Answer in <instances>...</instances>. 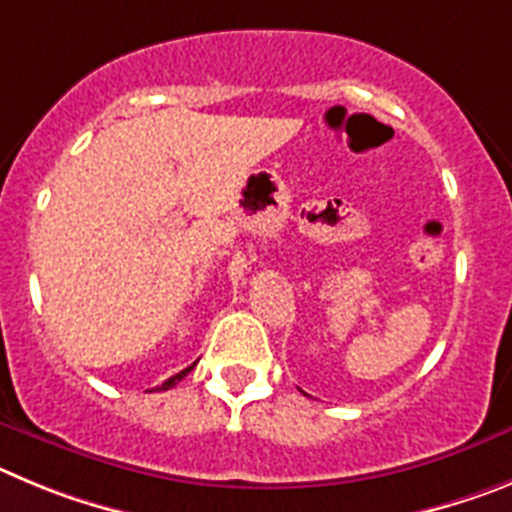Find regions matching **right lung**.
Here are the masks:
<instances>
[{
  "instance_id": "right-lung-1",
  "label": "right lung",
  "mask_w": 512,
  "mask_h": 512,
  "mask_svg": "<svg viewBox=\"0 0 512 512\" xmlns=\"http://www.w3.org/2000/svg\"><path fill=\"white\" fill-rule=\"evenodd\" d=\"M193 365H196V362H193ZM193 365H191V367H186V370H181V372H178V375L168 377V380H165V382H163V385H158V388H155V390H158V393H160V390H170V388H173V385H178V382H181V380H183V377H186V375H188V372H191V370H193ZM150 393H153V390H150Z\"/></svg>"
}]
</instances>
